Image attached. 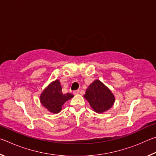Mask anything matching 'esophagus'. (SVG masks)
Returning <instances> with one entry per match:
<instances>
[{"label": "esophagus", "instance_id": "34e87169", "mask_svg": "<svg viewBox=\"0 0 156 156\" xmlns=\"http://www.w3.org/2000/svg\"><path fill=\"white\" fill-rule=\"evenodd\" d=\"M79 91H79L78 89V90H75V91H73V94L76 95V94H78L79 93Z\"/></svg>", "mask_w": 156, "mask_h": 156}]
</instances>
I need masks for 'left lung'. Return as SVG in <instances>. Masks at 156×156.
<instances>
[{"instance_id":"left-lung-1","label":"left lung","mask_w":156,"mask_h":156,"mask_svg":"<svg viewBox=\"0 0 156 156\" xmlns=\"http://www.w3.org/2000/svg\"><path fill=\"white\" fill-rule=\"evenodd\" d=\"M84 98L96 113H103L109 110L115 102V97L110 89L101 81L96 80L88 87Z\"/></svg>"}]
</instances>
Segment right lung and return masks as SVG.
<instances>
[{"label": "right lung", "instance_id": "obj_1", "mask_svg": "<svg viewBox=\"0 0 156 156\" xmlns=\"http://www.w3.org/2000/svg\"><path fill=\"white\" fill-rule=\"evenodd\" d=\"M73 97L70 93L62 94L61 84L59 80L49 84L44 89L40 96L41 104L53 113H59L66 101Z\"/></svg>", "mask_w": 156, "mask_h": 156}]
</instances>
